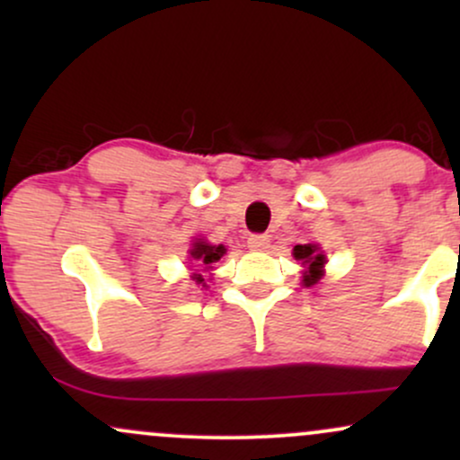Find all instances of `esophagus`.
<instances>
[{"label": "esophagus", "mask_w": 460, "mask_h": 460, "mask_svg": "<svg viewBox=\"0 0 460 460\" xmlns=\"http://www.w3.org/2000/svg\"><path fill=\"white\" fill-rule=\"evenodd\" d=\"M268 246H270V237L268 235L255 234L248 237V248H251V251H266Z\"/></svg>", "instance_id": "1"}]
</instances>
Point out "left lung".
I'll return each mask as SVG.
<instances>
[{
    "instance_id": "left-lung-1",
    "label": "left lung",
    "mask_w": 460,
    "mask_h": 460,
    "mask_svg": "<svg viewBox=\"0 0 460 460\" xmlns=\"http://www.w3.org/2000/svg\"><path fill=\"white\" fill-rule=\"evenodd\" d=\"M294 257H296L298 261H303V266H305L303 283L307 285V288L318 283L322 279V274H324V263H326V257H324V252L320 251V246L318 244L294 246Z\"/></svg>"
}]
</instances>
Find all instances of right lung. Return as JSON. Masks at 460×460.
<instances>
[{"label":"right lung","instance_id":"add662e5","mask_svg":"<svg viewBox=\"0 0 460 460\" xmlns=\"http://www.w3.org/2000/svg\"><path fill=\"white\" fill-rule=\"evenodd\" d=\"M190 261L194 263V268H197V272H194V281L197 285H203V288H208L205 285V279L200 272H209L212 270V266L216 261L220 260V257L225 255L226 248L223 244H209L208 240H203V237H197V240L192 242V246H190Z\"/></svg>","mask_w":460,"mask_h":460}]
</instances>
